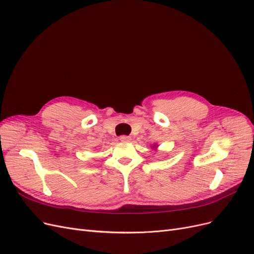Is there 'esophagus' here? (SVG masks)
<instances>
[{
  "mask_svg": "<svg viewBox=\"0 0 254 254\" xmlns=\"http://www.w3.org/2000/svg\"><path fill=\"white\" fill-rule=\"evenodd\" d=\"M120 140L122 142H129L131 139H130V136H127V135H121L120 136Z\"/></svg>",
  "mask_w": 254,
  "mask_h": 254,
  "instance_id": "34e87169",
  "label": "esophagus"
}]
</instances>
